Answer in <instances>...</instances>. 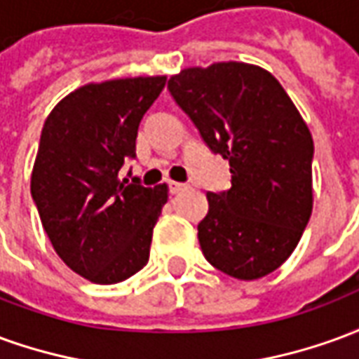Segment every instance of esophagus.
<instances>
[{"label": "esophagus", "instance_id": "34e87169", "mask_svg": "<svg viewBox=\"0 0 359 359\" xmlns=\"http://www.w3.org/2000/svg\"><path fill=\"white\" fill-rule=\"evenodd\" d=\"M184 188H187V184H182V182H169V192L171 194H179Z\"/></svg>", "mask_w": 359, "mask_h": 359}]
</instances>
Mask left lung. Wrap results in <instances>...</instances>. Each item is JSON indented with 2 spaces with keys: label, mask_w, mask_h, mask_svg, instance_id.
<instances>
[{
  "label": "left lung",
  "mask_w": 359,
  "mask_h": 359,
  "mask_svg": "<svg viewBox=\"0 0 359 359\" xmlns=\"http://www.w3.org/2000/svg\"><path fill=\"white\" fill-rule=\"evenodd\" d=\"M167 88L213 154L229 159L231 188L208 192L198 241L215 269L265 277L298 246L313 203V140L285 88L248 63L192 67Z\"/></svg>",
  "instance_id": "8db88e82"
}]
</instances>
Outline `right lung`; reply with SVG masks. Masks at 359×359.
<instances>
[{
	"instance_id": "1",
	"label": "right lung",
	"mask_w": 359,
	"mask_h": 359,
	"mask_svg": "<svg viewBox=\"0 0 359 359\" xmlns=\"http://www.w3.org/2000/svg\"><path fill=\"white\" fill-rule=\"evenodd\" d=\"M165 81L86 84L61 100L43 123L32 200L57 256L97 285L133 277L149 259L167 187H142L138 177L121 180L118 171L136 157L140 121Z\"/></svg>"
}]
</instances>
